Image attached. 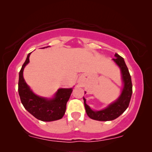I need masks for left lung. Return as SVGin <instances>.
<instances>
[{"label":"left lung","mask_w":152,"mask_h":152,"mask_svg":"<svg viewBox=\"0 0 152 152\" xmlns=\"http://www.w3.org/2000/svg\"><path fill=\"white\" fill-rule=\"evenodd\" d=\"M115 57V58L112 59V60L120 68L123 84L121 93L115 101L109 104L104 109L101 110L91 109L86 104V99L83 97L86 114L93 120L99 121H109L115 120L125 111L129 104L132 95V83L131 75L123 58L116 53Z\"/></svg>","instance_id":"obj_1"}]
</instances>
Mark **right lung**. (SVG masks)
Segmentation results:
<instances>
[{
  "instance_id": "obj_1",
  "label": "right lung",
  "mask_w": 152,
  "mask_h": 152,
  "mask_svg": "<svg viewBox=\"0 0 152 152\" xmlns=\"http://www.w3.org/2000/svg\"><path fill=\"white\" fill-rule=\"evenodd\" d=\"M30 54L31 53L27 56L19 72L18 91L22 104L29 113L41 121L51 122L61 119L65 114L66 104L72 93V88H60L50 97L36 94L23 77L24 68L30 62Z\"/></svg>"
}]
</instances>
